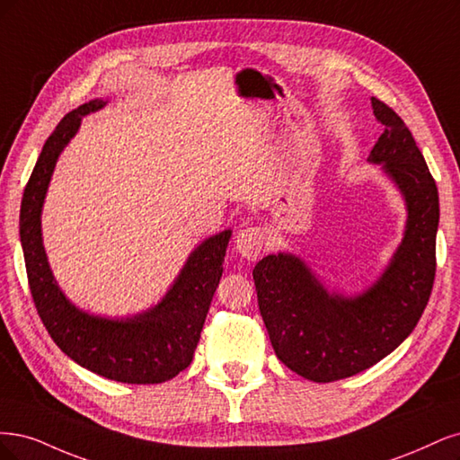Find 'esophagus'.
I'll use <instances>...</instances> for the list:
<instances>
[{
  "mask_svg": "<svg viewBox=\"0 0 460 460\" xmlns=\"http://www.w3.org/2000/svg\"><path fill=\"white\" fill-rule=\"evenodd\" d=\"M265 244V234L260 227L248 226L236 233L234 246L244 260H258Z\"/></svg>",
  "mask_w": 460,
  "mask_h": 460,
  "instance_id": "34e87169",
  "label": "esophagus"
}]
</instances>
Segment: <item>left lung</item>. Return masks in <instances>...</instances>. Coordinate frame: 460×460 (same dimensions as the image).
Listing matches in <instances>:
<instances>
[{
  "mask_svg": "<svg viewBox=\"0 0 460 460\" xmlns=\"http://www.w3.org/2000/svg\"><path fill=\"white\" fill-rule=\"evenodd\" d=\"M384 126L368 162L380 164L407 206V226L388 268L358 296L329 292L288 252L254 268L260 314L277 358L296 375L334 382L392 353L417 327L436 277L439 197L412 133L386 102L370 97Z\"/></svg>",
  "mask_w": 460,
  "mask_h": 460,
  "instance_id": "left-lung-1",
  "label": "left lung"
}]
</instances>
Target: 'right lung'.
I'll return each instance as SVG.
<instances>
[{
    "label": "right lung",
    "instance_id": "obj_1",
    "mask_svg": "<svg viewBox=\"0 0 460 460\" xmlns=\"http://www.w3.org/2000/svg\"><path fill=\"white\" fill-rule=\"evenodd\" d=\"M107 105L93 99L68 112L48 137L21 204V244L28 285L41 323L72 361L126 384H158L185 370L195 355L212 296L224 273L231 229L202 241L155 307L109 319L74 305L58 288L41 241V208L58 155L76 136L82 118Z\"/></svg>",
    "mask_w": 460,
    "mask_h": 460
}]
</instances>
